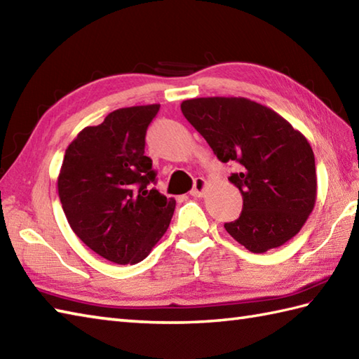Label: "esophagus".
<instances>
[{"mask_svg": "<svg viewBox=\"0 0 359 359\" xmlns=\"http://www.w3.org/2000/svg\"><path fill=\"white\" fill-rule=\"evenodd\" d=\"M205 189H207V180H205L203 177H197V179H194V185H193L191 191H189V194L194 197H201V196H203Z\"/></svg>", "mask_w": 359, "mask_h": 359, "instance_id": "1", "label": "esophagus"}]
</instances>
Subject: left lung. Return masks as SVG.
I'll return each mask as SVG.
<instances>
[{
    "label": "left lung",
    "mask_w": 359,
    "mask_h": 359,
    "mask_svg": "<svg viewBox=\"0 0 359 359\" xmlns=\"http://www.w3.org/2000/svg\"><path fill=\"white\" fill-rule=\"evenodd\" d=\"M185 118L220 162L238 171L243 207L225 230L251 253L284 245L299 233L316 202V168L310 143L278 112L243 97L182 102Z\"/></svg>",
    "instance_id": "8db88e82"
}]
</instances>
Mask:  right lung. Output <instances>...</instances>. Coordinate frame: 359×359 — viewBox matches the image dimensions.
<instances>
[{"label": "right lung", "instance_id": "add662e5", "mask_svg": "<svg viewBox=\"0 0 359 359\" xmlns=\"http://www.w3.org/2000/svg\"><path fill=\"white\" fill-rule=\"evenodd\" d=\"M160 104L112 111L67 147L58 196L72 231L120 265L147 257L170 226L175 201L156 189L144 137Z\"/></svg>", "mask_w": 359, "mask_h": 359}]
</instances>
